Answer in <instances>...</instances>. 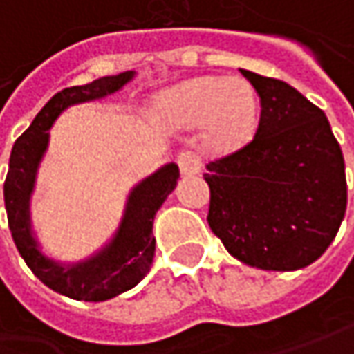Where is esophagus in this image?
Returning a JSON list of instances; mask_svg holds the SVG:
<instances>
[{
	"mask_svg": "<svg viewBox=\"0 0 354 354\" xmlns=\"http://www.w3.org/2000/svg\"><path fill=\"white\" fill-rule=\"evenodd\" d=\"M178 166H180V172H182L184 176L200 174V170H202L200 160H198L192 152H182V154L178 156Z\"/></svg>",
	"mask_w": 354,
	"mask_h": 354,
	"instance_id": "obj_1",
	"label": "esophagus"
}]
</instances>
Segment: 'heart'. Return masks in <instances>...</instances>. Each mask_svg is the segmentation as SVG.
Masks as SVG:
<instances>
[{
	"label": "heart",
	"mask_w": 354,
	"mask_h": 354,
	"mask_svg": "<svg viewBox=\"0 0 354 354\" xmlns=\"http://www.w3.org/2000/svg\"><path fill=\"white\" fill-rule=\"evenodd\" d=\"M158 115L176 128L204 126V144L232 154L252 142L259 128V97L242 77H196L164 92Z\"/></svg>",
	"instance_id": "1"
}]
</instances>
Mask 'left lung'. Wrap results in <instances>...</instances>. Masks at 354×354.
<instances>
[{
    "label": "left lung",
    "instance_id": "obj_1",
    "mask_svg": "<svg viewBox=\"0 0 354 354\" xmlns=\"http://www.w3.org/2000/svg\"><path fill=\"white\" fill-rule=\"evenodd\" d=\"M260 97L250 144L210 162L208 224L226 250L262 270L322 257L346 210L341 146L321 108L286 82L240 70Z\"/></svg>",
    "mask_w": 354,
    "mask_h": 354
}]
</instances>
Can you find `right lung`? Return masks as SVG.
<instances>
[{"label":"right lung","mask_w":354,"mask_h":354,"mask_svg":"<svg viewBox=\"0 0 354 354\" xmlns=\"http://www.w3.org/2000/svg\"><path fill=\"white\" fill-rule=\"evenodd\" d=\"M134 75L136 72L104 75L92 84L57 92L11 148L3 200L13 242L39 281L73 301L100 302L114 299L134 288L148 274L156 250V239L152 234L154 216L168 194L176 188L180 178L178 166L170 162L158 168L154 174L140 180L128 194L114 236L92 257L77 262H62L41 252L33 232L30 204L37 168L48 152L50 128L70 106L118 94L128 82L134 80Z\"/></svg>","instance_id":"1"}]
</instances>
